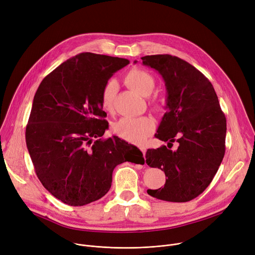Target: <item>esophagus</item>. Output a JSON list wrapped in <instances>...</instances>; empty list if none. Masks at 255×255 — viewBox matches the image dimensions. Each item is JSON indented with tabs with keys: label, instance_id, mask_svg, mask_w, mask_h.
Returning a JSON list of instances; mask_svg holds the SVG:
<instances>
[{
	"label": "esophagus",
	"instance_id": "1",
	"mask_svg": "<svg viewBox=\"0 0 255 255\" xmlns=\"http://www.w3.org/2000/svg\"><path fill=\"white\" fill-rule=\"evenodd\" d=\"M139 148H140V150L142 151L143 155H145V153H146V148H145V147H143V146H141V147H139Z\"/></svg>",
	"mask_w": 255,
	"mask_h": 255
}]
</instances>
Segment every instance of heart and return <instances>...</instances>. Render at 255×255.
Wrapping results in <instances>:
<instances>
[{
  "label": "heart",
  "mask_w": 255,
  "mask_h": 255,
  "mask_svg": "<svg viewBox=\"0 0 255 255\" xmlns=\"http://www.w3.org/2000/svg\"><path fill=\"white\" fill-rule=\"evenodd\" d=\"M125 83L141 96H149L154 87V78L148 71L141 68H133L125 76ZM117 93L115 81H109L105 84L101 93V104L104 110L112 111L114 100ZM156 110L159 107L156 106ZM113 132L121 139L134 144H141L154 130V123L148 117L122 118L113 127Z\"/></svg>",
  "instance_id": "obj_1"
}]
</instances>
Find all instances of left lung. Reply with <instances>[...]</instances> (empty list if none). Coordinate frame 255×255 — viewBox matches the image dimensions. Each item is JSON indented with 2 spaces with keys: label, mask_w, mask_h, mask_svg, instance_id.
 <instances>
[{
  "label": "left lung",
  "mask_w": 255,
  "mask_h": 255,
  "mask_svg": "<svg viewBox=\"0 0 255 255\" xmlns=\"http://www.w3.org/2000/svg\"><path fill=\"white\" fill-rule=\"evenodd\" d=\"M141 59L165 83L167 111L155 137L171 145L178 142L173 151L165 145L146 151V163L167 177L163 188L147 193L167 202H189L208 188L223 160L225 115L210 81L186 60L169 54Z\"/></svg>",
  "instance_id": "8db88e82"
}]
</instances>
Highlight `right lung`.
I'll list each match as a JSON object with an SVG mask.
<instances>
[{"label": "right lung", "mask_w": 255, "mask_h": 255, "mask_svg": "<svg viewBox=\"0 0 255 255\" xmlns=\"http://www.w3.org/2000/svg\"><path fill=\"white\" fill-rule=\"evenodd\" d=\"M127 64L125 58L83 52L57 66L36 91L27 148L43 187L66 205L101 199L110 190L118 164L138 163L135 156L144 161L136 146L119 137L101 138L109 127L102 89Z\"/></svg>", "instance_id": "right-lung-1"}]
</instances>
